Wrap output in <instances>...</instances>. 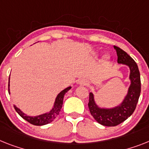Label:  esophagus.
<instances>
[{
  "instance_id": "esophagus-1",
  "label": "esophagus",
  "mask_w": 149,
  "mask_h": 149,
  "mask_svg": "<svg viewBox=\"0 0 149 149\" xmlns=\"http://www.w3.org/2000/svg\"><path fill=\"white\" fill-rule=\"evenodd\" d=\"M78 84L81 86H86V85L88 84V81L86 80V79H81L79 80Z\"/></svg>"
}]
</instances>
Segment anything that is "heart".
<instances>
[{
  "instance_id": "obj_1",
  "label": "heart",
  "mask_w": 149,
  "mask_h": 149,
  "mask_svg": "<svg viewBox=\"0 0 149 149\" xmlns=\"http://www.w3.org/2000/svg\"><path fill=\"white\" fill-rule=\"evenodd\" d=\"M98 54V51H93V52H92V55L95 56V55H97ZM109 59H110V56L108 55V54H105V55H104L103 61H104V62H107V61H108Z\"/></svg>"
}]
</instances>
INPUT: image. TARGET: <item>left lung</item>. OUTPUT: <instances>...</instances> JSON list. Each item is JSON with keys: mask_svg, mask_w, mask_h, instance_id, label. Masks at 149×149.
Listing matches in <instances>:
<instances>
[{"mask_svg": "<svg viewBox=\"0 0 149 149\" xmlns=\"http://www.w3.org/2000/svg\"><path fill=\"white\" fill-rule=\"evenodd\" d=\"M117 54V63L126 65L130 69L129 79L130 85L123 101L117 105L112 107L99 106L95 102V95L89 93L88 108L92 117L100 124L106 127H115L130 117L136 109L141 92L140 73L138 66L127 52L113 46Z\"/></svg>", "mask_w": 149, "mask_h": 149, "instance_id": "left-lung-1", "label": "left lung"}]
</instances>
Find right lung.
<instances>
[{
  "label": "right lung",
  "mask_w": 149,
  "mask_h": 149,
  "mask_svg": "<svg viewBox=\"0 0 149 149\" xmlns=\"http://www.w3.org/2000/svg\"><path fill=\"white\" fill-rule=\"evenodd\" d=\"M71 88H72L71 86H68L67 88L62 90L56 97L52 108L49 111L42 113V114L38 115V116H28L25 113H23L19 107H17V105H14V108L17 113L19 114V116H21L23 119L28 121L31 124L36 125V126H43V125L47 124V123H51L59 115L60 111H61L62 105H63L64 95L68 92L69 90L71 89ZM8 91L9 93L10 94V78H9Z\"/></svg>",
  "instance_id": "add662e5"
}]
</instances>
